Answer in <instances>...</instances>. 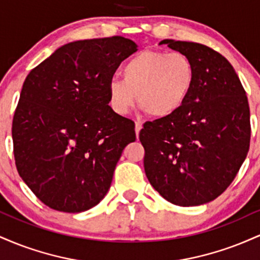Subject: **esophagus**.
Segmentation results:
<instances>
[{
	"label": "esophagus",
	"mask_w": 260,
	"mask_h": 260,
	"mask_svg": "<svg viewBox=\"0 0 260 260\" xmlns=\"http://www.w3.org/2000/svg\"><path fill=\"white\" fill-rule=\"evenodd\" d=\"M143 128V124L140 123V122H136V134H137V137H139V132H140V129H142Z\"/></svg>",
	"instance_id": "obj_1"
}]
</instances>
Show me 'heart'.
Masks as SVG:
<instances>
[{"instance_id":"obj_1","label":"heart","mask_w":260,"mask_h":260,"mask_svg":"<svg viewBox=\"0 0 260 260\" xmlns=\"http://www.w3.org/2000/svg\"><path fill=\"white\" fill-rule=\"evenodd\" d=\"M122 79L111 78L107 83L109 104L113 111L127 115L138 99L149 115L166 118L186 104L196 73L192 61L183 53L144 50L123 64Z\"/></svg>"}]
</instances>
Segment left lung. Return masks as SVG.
<instances>
[{
    "instance_id": "obj_1",
    "label": "left lung",
    "mask_w": 260,
    "mask_h": 260,
    "mask_svg": "<svg viewBox=\"0 0 260 260\" xmlns=\"http://www.w3.org/2000/svg\"><path fill=\"white\" fill-rule=\"evenodd\" d=\"M186 55L194 67L183 107L147 122L139 139L144 170L161 197L180 207L217 198L242 166L249 149V105L231 63L205 45L165 39L159 45Z\"/></svg>"
}]
</instances>
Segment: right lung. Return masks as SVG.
Listing matches in <instances>:
<instances>
[{
	"instance_id": "1",
	"label": "right lung",
	"mask_w": 260,
	"mask_h": 260,
	"mask_svg": "<svg viewBox=\"0 0 260 260\" xmlns=\"http://www.w3.org/2000/svg\"><path fill=\"white\" fill-rule=\"evenodd\" d=\"M122 37L68 43L30 71L12 124L22 180L47 207L82 213L99 204L134 122L109 106L107 83L137 51Z\"/></svg>"
}]
</instances>
